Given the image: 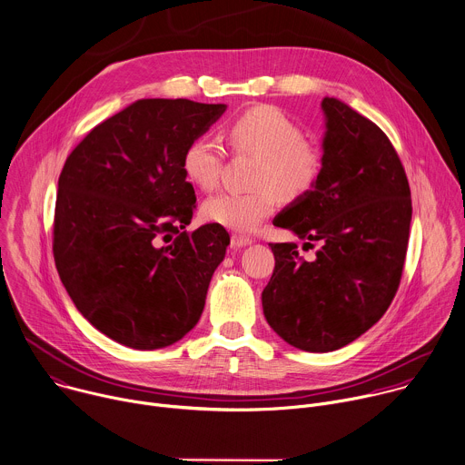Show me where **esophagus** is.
<instances>
[{"label":"esophagus","instance_id":"obj_1","mask_svg":"<svg viewBox=\"0 0 465 465\" xmlns=\"http://www.w3.org/2000/svg\"><path fill=\"white\" fill-rule=\"evenodd\" d=\"M253 241L250 239V237H246V235H241V233H233L232 235V246L233 248H242V246H248V244H252Z\"/></svg>","mask_w":465,"mask_h":465}]
</instances>
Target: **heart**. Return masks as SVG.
<instances>
[{
    "instance_id": "obj_1",
    "label": "heart",
    "mask_w": 465,
    "mask_h": 465,
    "mask_svg": "<svg viewBox=\"0 0 465 465\" xmlns=\"http://www.w3.org/2000/svg\"><path fill=\"white\" fill-rule=\"evenodd\" d=\"M233 151L259 159L253 192H223L210 197L204 217L237 232H252L275 208L279 195L299 199L312 192L323 172L320 149L304 140L301 125L273 105H255L226 127ZM224 161L223 147L210 136H195L184 149V175L201 190H213Z\"/></svg>"
}]
</instances>
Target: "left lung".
Wrapping results in <instances>:
<instances>
[{"instance_id":"8db88e82","label":"left lung","mask_w":465,"mask_h":465,"mask_svg":"<svg viewBox=\"0 0 465 465\" xmlns=\"http://www.w3.org/2000/svg\"><path fill=\"white\" fill-rule=\"evenodd\" d=\"M323 172L273 224L304 246L270 242L275 268L262 290L268 325L292 347L332 352L381 320L400 286L412 217L405 170L387 134L338 98L322 102Z\"/></svg>"}]
</instances>
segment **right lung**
<instances>
[{
	"label": "right lung",
	"mask_w": 465,
	"mask_h": 465,
	"mask_svg": "<svg viewBox=\"0 0 465 465\" xmlns=\"http://www.w3.org/2000/svg\"><path fill=\"white\" fill-rule=\"evenodd\" d=\"M224 111L136 100L93 127L60 173L56 270L80 314L125 347L173 345L201 320L230 235L217 223L184 232L197 197L183 154Z\"/></svg>",
	"instance_id": "obj_1"
}]
</instances>
